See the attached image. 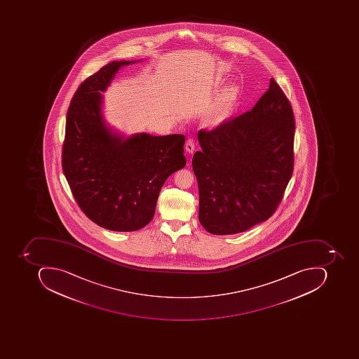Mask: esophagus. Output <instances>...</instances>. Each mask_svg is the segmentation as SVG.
<instances>
[{
	"instance_id": "obj_1",
	"label": "esophagus",
	"mask_w": 359,
	"mask_h": 359,
	"mask_svg": "<svg viewBox=\"0 0 359 359\" xmlns=\"http://www.w3.org/2000/svg\"><path fill=\"white\" fill-rule=\"evenodd\" d=\"M185 150L188 153H193L195 150V143L193 139H188V141L185 142Z\"/></svg>"
}]
</instances>
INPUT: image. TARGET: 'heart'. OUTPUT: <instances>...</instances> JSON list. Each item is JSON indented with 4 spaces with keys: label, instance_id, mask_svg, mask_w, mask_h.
<instances>
[{
    "label": "heart",
    "instance_id": "heart-1",
    "mask_svg": "<svg viewBox=\"0 0 359 359\" xmlns=\"http://www.w3.org/2000/svg\"><path fill=\"white\" fill-rule=\"evenodd\" d=\"M237 88L234 85L225 87L222 94L219 97L217 102L213 104L212 108L207 114L206 121L208 124L218 125L224 120L229 111L232 109L235 100H236Z\"/></svg>",
    "mask_w": 359,
    "mask_h": 359
}]
</instances>
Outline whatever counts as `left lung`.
<instances>
[{"label":"left lung","instance_id":"obj_1","mask_svg":"<svg viewBox=\"0 0 359 359\" xmlns=\"http://www.w3.org/2000/svg\"><path fill=\"white\" fill-rule=\"evenodd\" d=\"M197 138L192 166L205 230L237 234L270 218L292 176L294 139L292 108L274 79L250 111Z\"/></svg>","mask_w":359,"mask_h":359}]
</instances>
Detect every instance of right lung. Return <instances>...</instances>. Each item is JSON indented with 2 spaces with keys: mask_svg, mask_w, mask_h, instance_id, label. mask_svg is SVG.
Here are the masks:
<instances>
[{
  "mask_svg": "<svg viewBox=\"0 0 359 359\" xmlns=\"http://www.w3.org/2000/svg\"><path fill=\"white\" fill-rule=\"evenodd\" d=\"M112 61L84 81L67 113L62 170L83 212L107 230L132 232L151 222L165 181L187 164L183 135L126 137L107 124L106 92L121 68Z\"/></svg>",
  "mask_w": 359,
  "mask_h": 359,
  "instance_id": "right-lung-1",
  "label": "right lung"
}]
</instances>
